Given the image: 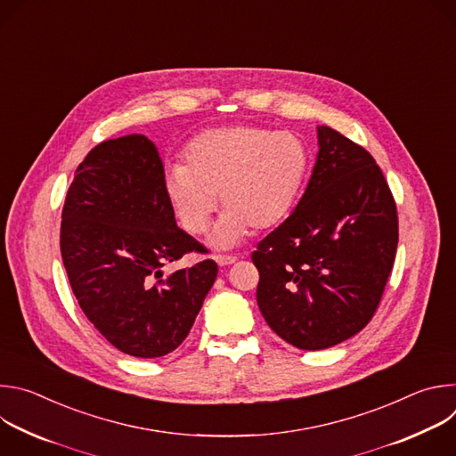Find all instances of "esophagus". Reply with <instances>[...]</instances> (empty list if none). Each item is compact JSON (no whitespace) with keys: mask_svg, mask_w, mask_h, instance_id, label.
<instances>
[{"mask_svg":"<svg viewBox=\"0 0 456 456\" xmlns=\"http://www.w3.org/2000/svg\"><path fill=\"white\" fill-rule=\"evenodd\" d=\"M215 259H216V264L220 267H225V265H232L238 257L236 256H227V254H216Z\"/></svg>","mask_w":456,"mask_h":456,"instance_id":"1","label":"esophagus"}]
</instances>
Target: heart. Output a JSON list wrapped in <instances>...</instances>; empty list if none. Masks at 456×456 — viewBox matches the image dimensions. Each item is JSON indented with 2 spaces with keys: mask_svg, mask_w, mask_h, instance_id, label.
Listing matches in <instances>:
<instances>
[{
  "mask_svg": "<svg viewBox=\"0 0 456 456\" xmlns=\"http://www.w3.org/2000/svg\"><path fill=\"white\" fill-rule=\"evenodd\" d=\"M306 144L294 134L265 126H225L189 141L182 166L167 175V197L192 234L208 232L216 211L224 213L215 234L220 247L247 234L280 225L294 209L308 173Z\"/></svg>",
  "mask_w": 456,
  "mask_h": 456,
  "instance_id": "obj_1",
  "label": "heart"
}]
</instances>
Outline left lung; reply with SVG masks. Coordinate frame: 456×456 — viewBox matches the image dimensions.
<instances>
[{"label": "left lung", "instance_id": "obj_1", "mask_svg": "<svg viewBox=\"0 0 456 456\" xmlns=\"http://www.w3.org/2000/svg\"><path fill=\"white\" fill-rule=\"evenodd\" d=\"M297 208L257 243V306L299 350L339 345L371 321L399 243L397 206L375 159L329 126Z\"/></svg>", "mask_w": 456, "mask_h": 456}]
</instances>
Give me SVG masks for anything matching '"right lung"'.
I'll return each instance as SVG.
<instances>
[{"label": "right lung", "mask_w": 456, "mask_h": 456, "mask_svg": "<svg viewBox=\"0 0 456 456\" xmlns=\"http://www.w3.org/2000/svg\"><path fill=\"white\" fill-rule=\"evenodd\" d=\"M61 256L72 292L99 334L122 354L155 359L187 338L218 265L176 227L157 146L142 135L106 141L76 169L61 215Z\"/></svg>", "instance_id": "add662e5"}]
</instances>
